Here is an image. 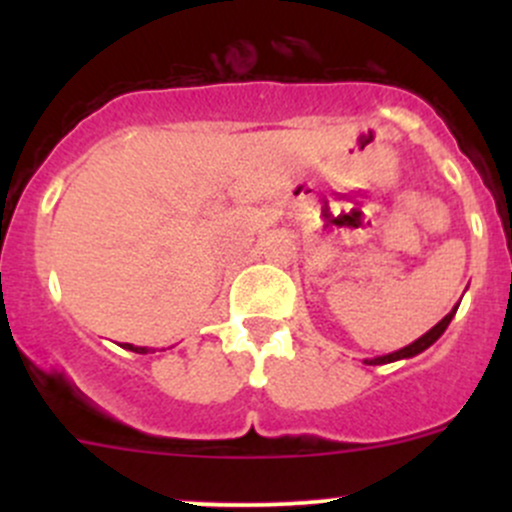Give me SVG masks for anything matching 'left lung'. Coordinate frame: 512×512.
<instances>
[{
  "label": "left lung",
  "mask_w": 512,
  "mask_h": 512,
  "mask_svg": "<svg viewBox=\"0 0 512 512\" xmlns=\"http://www.w3.org/2000/svg\"><path fill=\"white\" fill-rule=\"evenodd\" d=\"M461 304V302H458ZM458 304L456 307L451 309V312L446 314V317L441 319V322L436 324V327L433 329H428L426 334H423V337H418L414 344H409V347H404V349H399V352H391V354H386V356H376V359H366V364H389V361H399V359H411V356H416V354H421V352H426L428 347H431L433 342H436L438 337H441L443 332H446V327L448 324H451V319H453V314H456V309H458Z\"/></svg>",
  "instance_id": "obj_1"
}]
</instances>
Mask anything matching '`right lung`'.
Wrapping results in <instances>:
<instances>
[{"label":"right lung","instance_id":"obj_1","mask_svg":"<svg viewBox=\"0 0 512 512\" xmlns=\"http://www.w3.org/2000/svg\"><path fill=\"white\" fill-rule=\"evenodd\" d=\"M123 349H131V352H136V354H148L146 347H133V344H123Z\"/></svg>","mask_w":512,"mask_h":512}]
</instances>
